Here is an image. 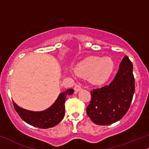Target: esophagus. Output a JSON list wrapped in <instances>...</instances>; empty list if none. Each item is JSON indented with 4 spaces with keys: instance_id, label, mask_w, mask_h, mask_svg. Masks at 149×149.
<instances>
[{
    "instance_id": "obj_1",
    "label": "esophagus",
    "mask_w": 149,
    "mask_h": 149,
    "mask_svg": "<svg viewBox=\"0 0 149 149\" xmlns=\"http://www.w3.org/2000/svg\"><path fill=\"white\" fill-rule=\"evenodd\" d=\"M74 89L75 92H78V91H81V90L82 89V88H81V86L80 85H79V84H76V85L74 86Z\"/></svg>"
}]
</instances>
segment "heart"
I'll return each mask as SVG.
<instances>
[{"instance_id":"heart-1","label":"heart","mask_w":149,"mask_h":149,"mask_svg":"<svg viewBox=\"0 0 149 149\" xmlns=\"http://www.w3.org/2000/svg\"><path fill=\"white\" fill-rule=\"evenodd\" d=\"M114 69V62L110 57L89 56L78 64L76 72L88 78L94 84H102L110 77Z\"/></svg>"}]
</instances>
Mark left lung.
I'll use <instances>...</instances> for the list:
<instances>
[{
	"mask_svg": "<svg viewBox=\"0 0 149 149\" xmlns=\"http://www.w3.org/2000/svg\"><path fill=\"white\" fill-rule=\"evenodd\" d=\"M133 63L127 56L122 58L113 81L108 86L91 91L87 115L97 125H109L120 120L129 109L134 93Z\"/></svg>",
	"mask_w": 149,
	"mask_h": 149,
	"instance_id": "8db88e82",
	"label": "left lung"
}]
</instances>
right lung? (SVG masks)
Instances as JSON below:
<instances>
[{
  "mask_svg": "<svg viewBox=\"0 0 149 149\" xmlns=\"http://www.w3.org/2000/svg\"><path fill=\"white\" fill-rule=\"evenodd\" d=\"M74 93L73 89H68L60 94L58 99L48 109L41 112H32L23 109L13 102L14 109L21 118L31 126L39 128H48L58 124L65 115V101L68 95Z\"/></svg>",
  "mask_w": 149,
  "mask_h": 149,
  "instance_id": "1",
  "label": "right lung"
}]
</instances>
